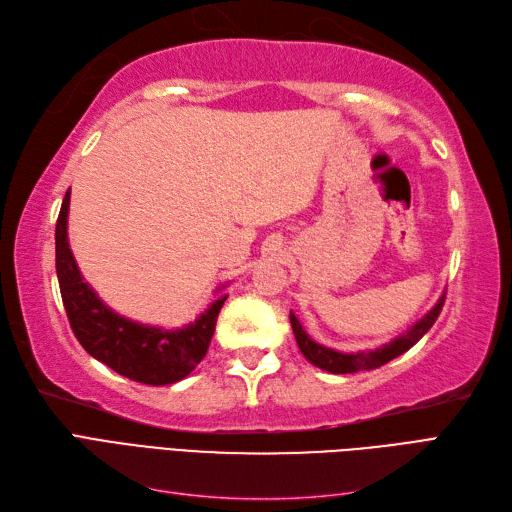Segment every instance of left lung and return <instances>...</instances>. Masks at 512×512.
I'll use <instances>...</instances> for the list:
<instances>
[{
	"instance_id": "left-lung-1",
	"label": "left lung",
	"mask_w": 512,
	"mask_h": 512,
	"mask_svg": "<svg viewBox=\"0 0 512 512\" xmlns=\"http://www.w3.org/2000/svg\"><path fill=\"white\" fill-rule=\"evenodd\" d=\"M444 299H446V294H442L440 301L433 305L431 312H427L421 320H418L416 324H412V327L404 335L395 337L391 344H384V346H380L376 350L337 352L333 348H324V346L316 344L314 339L303 331L301 322L297 320V316H294L292 312H290V324H292L294 339H297V344H299V350L303 352V356H305L309 363L324 369V371H331V374H354V371L382 367L384 363L393 361L395 356L410 350L418 342V339H421L433 327V322L438 320V316L442 312Z\"/></svg>"
}]
</instances>
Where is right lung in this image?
Returning a JSON list of instances; mask_svg holds the SVG:
<instances>
[{
    "mask_svg": "<svg viewBox=\"0 0 512 512\" xmlns=\"http://www.w3.org/2000/svg\"><path fill=\"white\" fill-rule=\"evenodd\" d=\"M70 190L55 226V267L70 327L81 346L100 363L130 380L162 386L190 376L203 361L228 294L215 299L188 327L166 331L115 314L91 290L76 267L68 243Z\"/></svg>",
    "mask_w": 512,
    "mask_h": 512,
    "instance_id": "right-lung-1",
    "label": "right lung"
}]
</instances>
